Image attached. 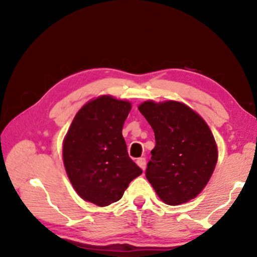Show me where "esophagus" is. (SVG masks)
Returning <instances> with one entry per match:
<instances>
[{
    "label": "esophagus",
    "mask_w": 257,
    "mask_h": 257,
    "mask_svg": "<svg viewBox=\"0 0 257 257\" xmlns=\"http://www.w3.org/2000/svg\"><path fill=\"white\" fill-rule=\"evenodd\" d=\"M136 163H137V165H138L139 168L143 169V170H145V168H146V159H145V158H139V159H137Z\"/></svg>",
    "instance_id": "obj_1"
}]
</instances>
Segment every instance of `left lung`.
<instances>
[{"instance_id":"left-lung-1","label":"left lung","mask_w":257,"mask_h":257,"mask_svg":"<svg viewBox=\"0 0 257 257\" xmlns=\"http://www.w3.org/2000/svg\"><path fill=\"white\" fill-rule=\"evenodd\" d=\"M138 110L155 135L147 180L169 205L195 198L210 180L217 161V147L207 123L189 106L176 101H147Z\"/></svg>"}]
</instances>
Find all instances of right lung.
<instances>
[{
  "label": "right lung",
  "instance_id": "right-lung-1",
  "mask_svg": "<svg viewBox=\"0 0 257 257\" xmlns=\"http://www.w3.org/2000/svg\"><path fill=\"white\" fill-rule=\"evenodd\" d=\"M128 101L102 95L82 106L63 141V163L79 196L98 206L122 197L142 169L129 158L122 127Z\"/></svg>",
  "mask_w": 257,
  "mask_h": 257
}]
</instances>
